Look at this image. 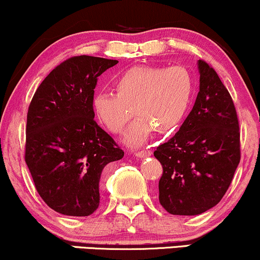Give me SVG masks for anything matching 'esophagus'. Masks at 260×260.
Returning a JSON list of instances; mask_svg holds the SVG:
<instances>
[{"label": "esophagus", "instance_id": "obj_1", "mask_svg": "<svg viewBox=\"0 0 260 260\" xmlns=\"http://www.w3.org/2000/svg\"><path fill=\"white\" fill-rule=\"evenodd\" d=\"M151 154V150H139V151L136 152V156L137 157H145V156H150Z\"/></svg>", "mask_w": 260, "mask_h": 260}]
</instances>
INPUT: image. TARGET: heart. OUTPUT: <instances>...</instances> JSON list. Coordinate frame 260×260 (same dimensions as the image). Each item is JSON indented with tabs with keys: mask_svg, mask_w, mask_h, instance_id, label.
Masks as SVG:
<instances>
[{
	"mask_svg": "<svg viewBox=\"0 0 260 260\" xmlns=\"http://www.w3.org/2000/svg\"><path fill=\"white\" fill-rule=\"evenodd\" d=\"M116 94L96 92L92 109L106 129L120 134L138 115L124 137L129 145H140L154 128L160 132L174 129L185 116L193 93L191 74L184 67H133L115 82Z\"/></svg>",
	"mask_w": 260,
	"mask_h": 260,
	"instance_id": "b5f03b06",
	"label": "heart"
}]
</instances>
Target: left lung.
Here are the masks:
<instances>
[{
  "mask_svg": "<svg viewBox=\"0 0 260 260\" xmlns=\"http://www.w3.org/2000/svg\"><path fill=\"white\" fill-rule=\"evenodd\" d=\"M200 90L176 136L154 151L164 173L158 200L168 213L198 215L214 207L240 164L235 105L218 74L199 60Z\"/></svg>",
  "mask_w": 260,
  "mask_h": 260,
  "instance_id": "8db88e82",
  "label": "left lung"
}]
</instances>
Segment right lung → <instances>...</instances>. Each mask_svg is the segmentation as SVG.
<instances>
[{
  "instance_id": "1",
  "label": "right lung",
  "mask_w": 260,
  "mask_h": 260,
  "mask_svg": "<svg viewBox=\"0 0 260 260\" xmlns=\"http://www.w3.org/2000/svg\"><path fill=\"white\" fill-rule=\"evenodd\" d=\"M117 62L69 58L42 81L29 105L25 162L41 199L60 214L87 217L96 211L102 172L124 155L92 109L98 77Z\"/></svg>"
}]
</instances>
